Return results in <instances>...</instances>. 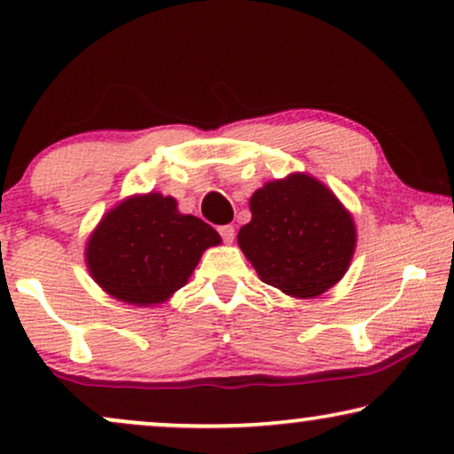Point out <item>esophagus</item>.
<instances>
[{"instance_id":"esophagus-1","label":"esophagus","mask_w":454,"mask_h":454,"mask_svg":"<svg viewBox=\"0 0 454 454\" xmlns=\"http://www.w3.org/2000/svg\"><path fill=\"white\" fill-rule=\"evenodd\" d=\"M219 233H221L223 241H227V244H231L233 238H235V229H233V225H223V227H219Z\"/></svg>"}]
</instances>
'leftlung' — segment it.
I'll return each mask as SVG.
<instances>
[{"mask_svg": "<svg viewBox=\"0 0 454 454\" xmlns=\"http://www.w3.org/2000/svg\"><path fill=\"white\" fill-rule=\"evenodd\" d=\"M238 244L270 287L309 300L337 285L356 252V223L325 184L306 173L264 184Z\"/></svg>", "mask_w": 454, "mask_h": 454, "instance_id": "left-lung-1", "label": "left lung"}]
</instances>
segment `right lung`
I'll return each mask as SVG.
<instances>
[{"instance_id": "add662e5", "label": "right lung", "mask_w": 454, "mask_h": 454, "mask_svg": "<svg viewBox=\"0 0 454 454\" xmlns=\"http://www.w3.org/2000/svg\"><path fill=\"white\" fill-rule=\"evenodd\" d=\"M208 223L177 210V200L151 192L103 216L86 244V266L105 294L132 306L163 303L182 289L202 252L219 246Z\"/></svg>"}]
</instances>
